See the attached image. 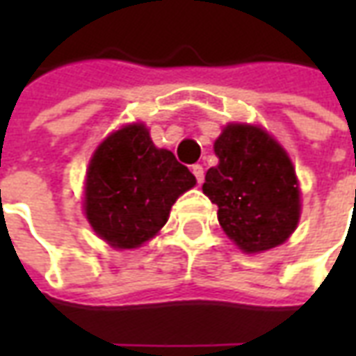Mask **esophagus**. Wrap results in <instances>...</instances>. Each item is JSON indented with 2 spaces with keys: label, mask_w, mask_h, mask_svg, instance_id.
I'll use <instances>...</instances> for the list:
<instances>
[{
  "label": "esophagus",
  "mask_w": 356,
  "mask_h": 356,
  "mask_svg": "<svg viewBox=\"0 0 356 356\" xmlns=\"http://www.w3.org/2000/svg\"><path fill=\"white\" fill-rule=\"evenodd\" d=\"M191 170H193L196 181H198V183H202V181H204V168H202L200 163H194Z\"/></svg>",
  "instance_id": "obj_1"
}]
</instances>
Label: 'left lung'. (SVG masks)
<instances>
[{"label":"left lung","mask_w":356,"mask_h":356,"mask_svg":"<svg viewBox=\"0 0 356 356\" xmlns=\"http://www.w3.org/2000/svg\"><path fill=\"white\" fill-rule=\"evenodd\" d=\"M219 163L209 168L204 194L217 204L225 234L246 252L280 246L301 213L290 156L261 127L229 124L213 145Z\"/></svg>","instance_id":"8db88e82"}]
</instances>
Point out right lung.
I'll use <instances>...</instances> for the list:
<instances>
[{
	"instance_id": "right-lung-1",
	"label": "right lung",
	"mask_w": 356,
	"mask_h": 356,
	"mask_svg": "<svg viewBox=\"0 0 356 356\" xmlns=\"http://www.w3.org/2000/svg\"><path fill=\"white\" fill-rule=\"evenodd\" d=\"M196 185L173 152L156 148L143 124L110 133L95 150L86 179V217L118 250H133L158 234L171 206Z\"/></svg>"
}]
</instances>
